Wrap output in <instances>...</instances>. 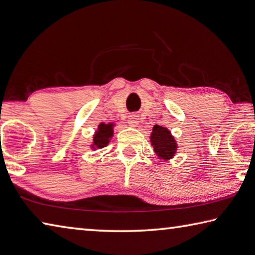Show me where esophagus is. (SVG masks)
<instances>
[{"label":"esophagus","mask_w":255,"mask_h":255,"mask_svg":"<svg viewBox=\"0 0 255 255\" xmlns=\"http://www.w3.org/2000/svg\"><path fill=\"white\" fill-rule=\"evenodd\" d=\"M128 126L135 128V127H137V124H138V118L136 117V115H129L128 120Z\"/></svg>","instance_id":"1"}]
</instances>
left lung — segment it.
I'll return each instance as SVG.
<instances>
[{
  "mask_svg": "<svg viewBox=\"0 0 255 255\" xmlns=\"http://www.w3.org/2000/svg\"><path fill=\"white\" fill-rule=\"evenodd\" d=\"M150 137L151 144L158 158L167 161L174 156L177 150V144L175 138L172 136L171 132L166 128L156 124L153 127Z\"/></svg>",
  "mask_w": 255,
  "mask_h": 255,
  "instance_id": "left-lung-1",
  "label": "left lung"
}]
</instances>
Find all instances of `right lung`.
<instances>
[{"mask_svg": "<svg viewBox=\"0 0 255 255\" xmlns=\"http://www.w3.org/2000/svg\"><path fill=\"white\" fill-rule=\"evenodd\" d=\"M113 127L114 123H101L98 128V131L94 134L93 144L91 147L101 148L107 146L113 136Z\"/></svg>", "mask_w": 255, "mask_h": 255, "instance_id": "obj_1", "label": "right lung"}]
</instances>
